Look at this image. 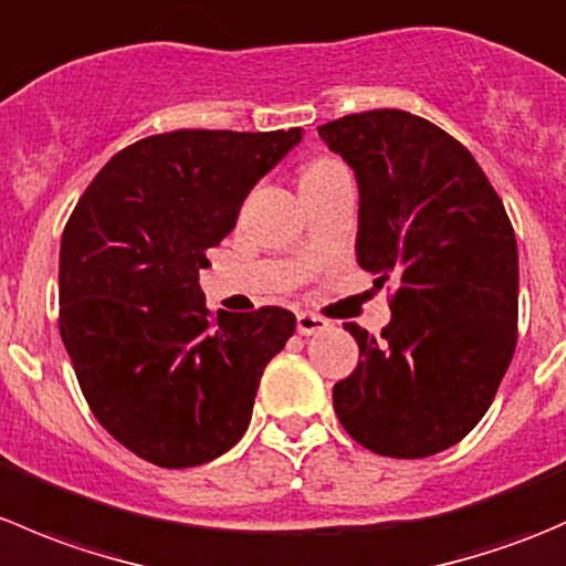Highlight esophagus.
<instances>
[{
	"instance_id": "34e87169",
	"label": "esophagus",
	"mask_w": 566,
	"mask_h": 566,
	"mask_svg": "<svg viewBox=\"0 0 566 566\" xmlns=\"http://www.w3.org/2000/svg\"><path fill=\"white\" fill-rule=\"evenodd\" d=\"M328 328V319H323L319 315H310V312H301L298 315V334L312 336L319 334V331Z\"/></svg>"
}]
</instances>
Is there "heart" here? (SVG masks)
<instances>
[{
    "label": "heart",
    "instance_id": "obj_1",
    "mask_svg": "<svg viewBox=\"0 0 566 566\" xmlns=\"http://www.w3.org/2000/svg\"><path fill=\"white\" fill-rule=\"evenodd\" d=\"M339 169H345V167H342V164L336 161V158H317V161L306 164V169H304V175H301V180H312V177H323V175H331V172H339Z\"/></svg>",
    "mask_w": 566,
    "mask_h": 566
}]
</instances>
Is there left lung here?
I'll use <instances>...</instances> for the list:
<instances>
[{
    "label": "left lung",
    "instance_id": "left-lung-1",
    "mask_svg": "<svg viewBox=\"0 0 566 566\" xmlns=\"http://www.w3.org/2000/svg\"><path fill=\"white\" fill-rule=\"evenodd\" d=\"M317 134L356 172L358 265L397 284L380 336L345 325L361 353L334 410L369 452L430 458L479 424L515 353V230L471 153L430 119L373 108Z\"/></svg>",
    "mask_w": 566,
    "mask_h": 566
}]
</instances>
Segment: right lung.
<instances>
[{
    "label": "right lung",
    "mask_w": 566,
    "mask_h": 566,
    "mask_svg": "<svg viewBox=\"0 0 566 566\" xmlns=\"http://www.w3.org/2000/svg\"><path fill=\"white\" fill-rule=\"evenodd\" d=\"M304 130H172L119 150L67 219L60 334L95 419L161 468L216 460L247 432L262 369L295 315H210L205 251Z\"/></svg>",
    "instance_id": "add662e5"
}]
</instances>
